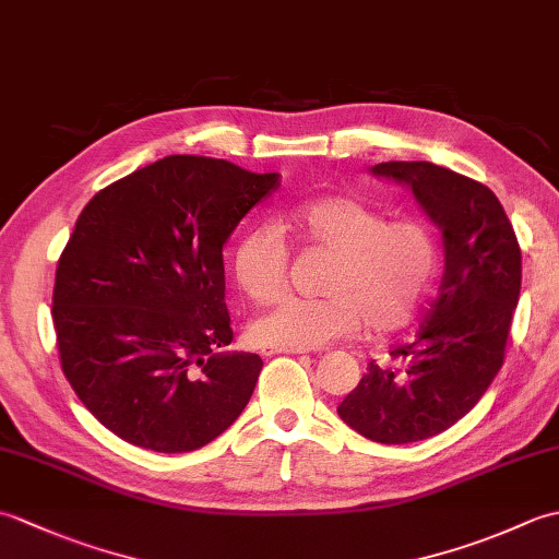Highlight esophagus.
I'll list each match as a JSON object with an SVG mask.
<instances>
[{
  "mask_svg": "<svg viewBox=\"0 0 559 559\" xmlns=\"http://www.w3.org/2000/svg\"><path fill=\"white\" fill-rule=\"evenodd\" d=\"M278 353H307V350L305 348H281V346L261 348V355H264V358H271V355H278Z\"/></svg>",
  "mask_w": 559,
  "mask_h": 559,
  "instance_id": "esophagus-1",
  "label": "esophagus"
}]
</instances>
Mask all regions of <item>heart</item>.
Here are the masks:
<instances>
[{
    "label": "heart",
    "mask_w": 559,
    "mask_h": 559,
    "mask_svg": "<svg viewBox=\"0 0 559 559\" xmlns=\"http://www.w3.org/2000/svg\"><path fill=\"white\" fill-rule=\"evenodd\" d=\"M307 242L334 257L324 298H286L252 322L259 346L324 348L365 324L372 334L408 326L430 293L439 269V242L430 225L389 213L358 197H322L293 209ZM233 278L249 300L269 305L288 286L290 247L276 223L261 221L237 237Z\"/></svg>",
    "instance_id": "obj_1"
}]
</instances>
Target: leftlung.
Segmentation results:
<instances>
[{"mask_svg": "<svg viewBox=\"0 0 559 559\" xmlns=\"http://www.w3.org/2000/svg\"><path fill=\"white\" fill-rule=\"evenodd\" d=\"M374 175L408 185L444 237V276L418 338L370 362L338 415L382 444L430 439L459 423L504 362L521 290V249L488 187L427 160H389Z\"/></svg>", "mask_w": 559, "mask_h": 559, "instance_id": "left-lung-1", "label": "left lung"}]
</instances>
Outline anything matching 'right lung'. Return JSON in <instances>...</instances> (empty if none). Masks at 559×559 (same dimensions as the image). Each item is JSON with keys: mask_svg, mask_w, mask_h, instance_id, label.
Listing matches in <instances>:
<instances>
[{"mask_svg": "<svg viewBox=\"0 0 559 559\" xmlns=\"http://www.w3.org/2000/svg\"><path fill=\"white\" fill-rule=\"evenodd\" d=\"M278 177L168 156L83 206L55 273L59 362L124 442L194 451L245 411L264 362L223 353L233 341L223 245Z\"/></svg>", "mask_w": 559, "mask_h": 559, "instance_id": "add662e5", "label": "right lung"}]
</instances>
